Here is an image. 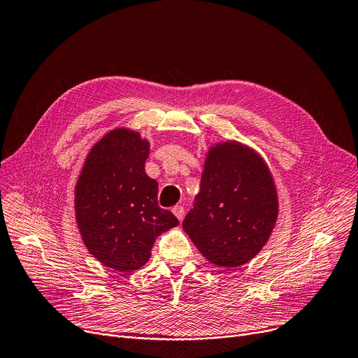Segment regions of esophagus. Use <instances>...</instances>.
Wrapping results in <instances>:
<instances>
[{"label":"esophagus","instance_id":"34e87169","mask_svg":"<svg viewBox=\"0 0 358 358\" xmlns=\"http://www.w3.org/2000/svg\"><path fill=\"white\" fill-rule=\"evenodd\" d=\"M172 213L176 215V218H178L179 221H182V218H183V215H185V208H183L182 206H175V207L172 208Z\"/></svg>","mask_w":358,"mask_h":358}]
</instances>
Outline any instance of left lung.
I'll use <instances>...</instances> for the list:
<instances>
[{
	"instance_id": "obj_1",
	"label": "left lung",
	"mask_w": 358,
	"mask_h": 358,
	"mask_svg": "<svg viewBox=\"0 0 358 358\" xmlns=\"http://www.w3.org/2000/svg\"><path fill=\"white\" fill-rule=\"evenodd\" d=\"M278 218V194L262 156L239 141L211 145L201 188L182 227L208 262L237 268L266 245Z\"/></svg>"
}]
</instances>
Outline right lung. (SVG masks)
<instances>
[{"mask_svg":"<svg viewBox=\"0 0 358 358\" xmlns=\"http://www.w3.org/2000/svg\"><path fill=\"white\" fill-rule=\"evenodd\" d=\"M150 143L138 131L115 128L89 151L74 189L76 221L93 257L117 272L145 265L157 237L179 224L157 203L159 183L144 164Z\"/></svg>","mask_w":358,"mask_h":358,"instance_id":"right-lung-1","label":"right lung"}]
</instances>
